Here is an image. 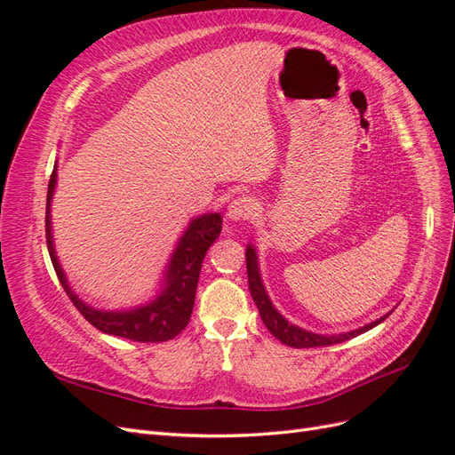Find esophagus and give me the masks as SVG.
Here are the masks:
<instances>
[{"instance_id": "34e87169", "label": "esophagus", "mask_w": 455, "mask_h": 455, "mask_svg": "<svg viewBox=\"0 0 455 455\" xmlns=\"http://www.w3.org/2000/svg\"><path fill=\"white\" fill-rule=\"evenodd\" d=\"M258 212V203L252 197L241 196L235 201H231L228 206V218L231 220H251Z\"/></svg>"}]
</instances>
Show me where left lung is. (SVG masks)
Masks as SVG:
<instances>
[{
  "mask_svg": "<svg viewBox=\"0 0 455 455\" xmlns=\"http://www.w3.org/2000/svg\"><path fill=\"white\" fill-rule=\"evenodd\" d=\"M246 273H249V288H251V294H252V299L254 304L259 311V316L261 321H264L266 328L269 330V332L277 338L279 341L286 343V346L291 347H296V349H301V347H321V346H334V343H341L346 339H351L355 336H359L363 332H366V330L374 328L376 324L383 323L385 316H381L379 321H374L371 324H366L359 330H353V332H346V334H336V336H321V334H313V332H307V330H301L294 324H288V321L283 319V315L277 313V309H275L271 306V301L264 291V284H261V279H259V271H258V261H256V252L252 246H246Z\"/></svg>",
  "mask_w": 455,
  "mask_h": 455,
  "instance_id": "1",
  "label": "left lung"
}]
</instances>
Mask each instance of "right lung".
I'll list each match as a JSON object with an SVG mask.
<instances>
[{"label":"right lung","instance_id":"right-lung-1","mask_svg":"<svg viewBox=\"0 0 455 455\" xmlns=\"http://www.w3.org/2000/svg\"><path fill=\"white\" fill-rule=\"evenodd\" d=\"M54 184H57V169H52L51 180L47 188V212H45V237H47V249L52 261V267L57 271V277L64 288L68 298L77 311L85 316V319L99 328L100 332L119 336L132 341L142 343H157L167 341L178 336L188 326L191 311H194L196 291L199 283V273L206 251L209 246L218 239L220 231H222V216L220 214H204L196 218L189 224L188 231L182 235L180 243L176 246V252L172 254L171 266L167 271V288L163 294L154 301V304L144 306L140 309L132 311H99L85 306L68 286L64 277V271L52 249V235H51V214L49 206L52 199Z\"/></svg>","mask_w":455,"mask_h":455}]
</instances>
